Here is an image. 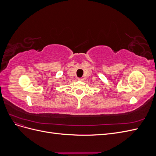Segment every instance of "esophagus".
Segmentation results:
<instances>
[{
    "label": "esophagus",
    "instance_id": "1",
    "mask_svg": "<svg viewBox=\"0 0 156 156\" xmlns=\"http://www.w3.org/2000/svg\"><path fill=\"white\" fill-rule=\"evenodd\" d=\"M78 80H79V81H83V78H82V77L78 78Z\"/></svg>",
    "mask_w": 156,
    "mask_h": 156
}]
</instances>
